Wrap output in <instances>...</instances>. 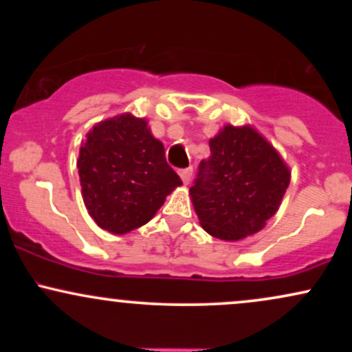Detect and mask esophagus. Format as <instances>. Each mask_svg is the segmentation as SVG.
<instances>
[{
  "instance_id": "obj_1",
  "label": "esophagus",
  "mask_w": 352,
  "mask_h": 352,
  "mask_svg": "<svg viewBox=\"0 0 352 352\" xmlns=\"http://www.w3.org/2000/svg\"><path fill=\"white\" fill-rule=\"evenodd\" d=\"M182 180H184V184H188L190 180H192V175H193V167H187V168H182L179 170Z\"/></svg>"
}]
</instances>
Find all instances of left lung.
<instances>
[{"instance_id": "8db88e82", "label": "left lung", "mask_w": 352, "mask_h": 352, "mask_svg": "<svg viewBox=\"0 0 352 352\" xmlns=\"http://www.w3.org/2000/svg\"><path fill=\"white\" fill-rule=\"evenodd\" d=\"M210 153L190 187L201 227L227 241L260 232L289 185L280 153L246 125H227L210 140Z\"/></svg>"}]
</instances>
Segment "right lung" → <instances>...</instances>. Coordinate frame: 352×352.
I'll list each match as a JSON object with an SVG mask.
<instances>
[{
    "label": "right lung",
    "mask_w": 352,
    "mask_h": 352,
    "mask_svg": "<svg viewBox=\"0 0 352 352\" xmlns=\"http://www.w3.org/2000/svg\"><path fill=\"white\" fill-rule=\"evenodd\" d=\"M82 199L96 223L116 235L147 223L182 185L147 122L124 114L94 125L78 160Z\"/></svg>",
    "instance_id": "obj_1"
}]
</instances>
